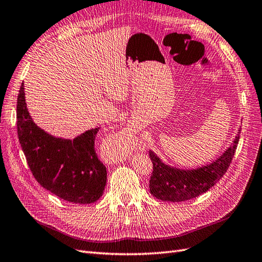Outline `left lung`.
Listing matches in <instances>:
<instances>
[{"mask_svg": "<svg viewBox=\"0 0 262 262\" xmlns=\"http://www.w3.org/2000/svg\"><path fill=\"white\" fill-rule=\"evenodd\" d=\"M239 128L233 143L219 158L195 169H180L163 162L155 151L149 150L154 164L149 181L150 193L164 202H183L196 198L210 190L225 174L233 160L239 141Z\"/></svg>", "mask_w": 262, "mask_h": 262, "instance_id": "obj_1", "label": "left lung"}]
</instances>
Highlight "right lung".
Returning <instances> with one entry per match:
<instances>
[{
  "instance_id": "add662e5",
  "label": "right lung",
  "mask_w": 262,
  "mask_h": 262,
  "mask_svg": "<svg viewBox=\"0 0 262 262\" xmlns=\"http://www.w3.org/2000/svg\"><path fill=\"white\" fill-rule=\"evenodd\" d=\"M24 89L21 83L17 96V134L34 178L43 189L64 201L94 203L102 196L107 177L94 149L100 127L73 139L50 135L29 114Z\"/></svg>"
}]
</instances>
